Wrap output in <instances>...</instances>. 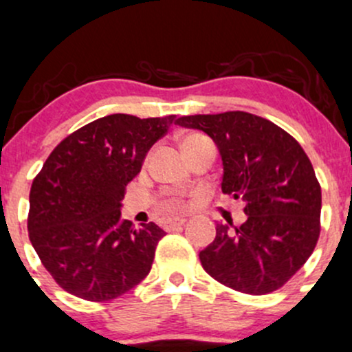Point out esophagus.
Returning a JSON list of instances; mask_svg holds the SVG:
<instances>
[{"label":"esophagus","mask_w":352,"mask_h":352,"mask_svg":"<svg viewBox=\"0 0 352 352\" xmlns=\"http://www.w3.org/2000/svg\"><path fill=\"white\" fill-rule=\"evenodd\" d=\"M186 217H173V219H168L165 223V228L166 229H173V228H179V226H184L186 224Z\"/></svg>","instance_id":"1"}]
</instances>
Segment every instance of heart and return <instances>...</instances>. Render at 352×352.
Masks as SVG:
<instances>
[{
	"instance_id": "obj_1",
	"label": "heart",
	"mask_w": 352,
	"mask_h": 352,
	"mask_svg": "<svg viewBox=\"0 0 352 352\" xmlns=\"http://www.w3.org/2000/svg\"><path fill=\"white\" fill-rule=\"evenodd\" d=\"M204 140H207L204 135H199V133H190V135H187L186 138H184L182 146H190V145H194V143L204 142Z\"/></svg>"
}]
</instances>
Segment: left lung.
<instances>
[{"label":"left lung","mask_w":352,"mask_h":352,"mask_svg":"<svg viewBox=\"0 0 352 352\" xmlns=\"http://www.w3.org/2000/svg\"><path fill=\"white\" fill-rule=\"evenodd\" d=\"M175 123L214 140L224 166L221 188L246 202V223L217 224L216 239L199 254L204 270L243 294L278 290L320 236L322 192L307 153L285 129L244 111L182 116Z\"/></svg>","instance_id":"8db88e82"}]
</instances>
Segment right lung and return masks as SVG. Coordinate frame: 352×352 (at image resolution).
I'll return each mask as SVG.
<instances>
[{
	"label": "right lung",
	"mask_w": 352,
	"mask_h": 352,
	"mask_svg": "<svg viewBox=\"0 0 352 352\" xmlns=\"http://www.w3.org/2000/svg\"><path fill=\"white\" fill-rule=\"evenodd\" d=\"M175 116L109 114L62 140L33 179L28 236L52 278L69 294L108 302L150 273L165 236L155 223L121 221L126 186Z\"/></svg>",
	"instance_id": "1"
}]
</instances>
